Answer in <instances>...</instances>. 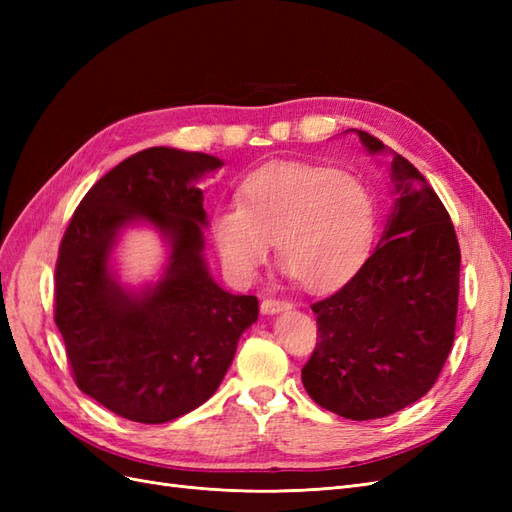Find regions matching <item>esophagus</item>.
Instances as JSON below:
<instances>
[{
  "label": "esophagus",
  "mask_w": 512,
  "mask_h": 512,
  "mask_svg": "<svg viewBox=\"0 0 512 512\" xmlns=\"http://www.w3.org/2000/svg\"><path fill=\"white\" fill-rule=\"evenodd\" d=\"M290 301L286 299H275V297H265L260 303V309L265 314H277V312H286V309H290Z\"/></svg>",
  "instance_id": "esophagus-1"
}]
</instances>
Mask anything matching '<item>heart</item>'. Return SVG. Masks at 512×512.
I'll use <instances>...</instances> for the list:
<instances>
[{
	"label": "heart",
	"instance_id": "b5f03b06",
	"mask_svg": "<svg viewBox=\"0 0 512 512\" xmlns=\"http://www.w3.org/2000/svg\"><path fill=\"white\" fill-rule=\"evenodd\" d=\"M211 235L232 280L252 284L275 241L284 273L309 290L342 286L363 267L376 237V200L348 170L271 164L239 188V205L218 207Z\"/></svg>",
	"mask_w": 512,
	"mask_h": 512
}]
</instances>
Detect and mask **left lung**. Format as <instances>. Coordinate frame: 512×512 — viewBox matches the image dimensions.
Segmentation results:
<instances>
[{
    "label": "left lung",
    "mask_w": 512,
    "mask_h": 512,
    "mask_svg": "<svg viewBox=\"0 0 512 512\" xmlns=\"http://www.w3.org/2000/svg\"><path fill=\"white\" fill-rule=\"evenodd\" d=\"M369 153L386 147L356 130ZM397 200L382 241L352 280L312 305L318 342L301 369L307 395L350 421L421 399L455 339L461 252L451 215L427 179L395 153Z\"/></svg>",
    "instance_id": "8db88e82"
}]
</instances>
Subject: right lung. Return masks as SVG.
<instances>
[{"label": "right lung", "instance_id": "right-lung-1", "mask_svg": "<svg viewBox=\"0 0 512 512\" xmlns=\"http://www.w3.org/2000/svg\"><path fill=\"white\" fill-rule=\"evenodd\" d=\"M222 166L198 151L149 147L96 181L59 245L55 324L79 389L134 423L158 425L192 412L218 391L258 299L213 282L203 258V190ZM156 225L171 245L163 280L123 291L107 269L118 230Z\"/></svg>", "mask_w": 512, "mask_h": 512}]
</instances>
